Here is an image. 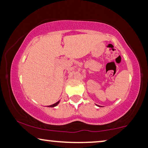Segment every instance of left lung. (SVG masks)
<instances>
[{
	"instance_id": "left-lung-1",
	"label": "left lung",
	"mask_w": 148,
	"mask_h": 148,
	"mask_svg": "<svg viewBox=\"0 0 148 148\" xmlns=\"http://www.w3.org/2000/svg\"><path fill=\"white\" fill-rule=\"evenodd\" d=\"M99 107H100V106H99Z\"/></svg>"
}]
</instances>
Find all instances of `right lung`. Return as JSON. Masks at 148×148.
I'll return each mask as SVG.
<instances>
[{"mask_svg": "<svg viewBox=\"0 0 148 148\" xmlns=\"http://www.w3.org/2000/svg\"><path fill=\"white\" fill-rule=\"evenodd\" d=\"M60 103V101H58L57 103H54V104H53V105H49V106H48V107H56V105H58V103Z\"/></svg>", "mask_w": 148, "mask_h": 148, "instance_id": "right-lung-1", "label": "right lung"}]
</instances>
